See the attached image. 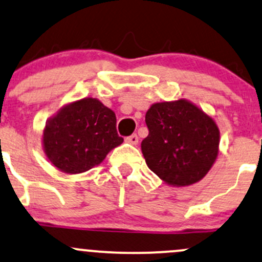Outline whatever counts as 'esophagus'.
Wrapping results in <instances>:
<instances>
[{"instance_id": "34e87169", "label": "esophagus", "mask_w": 262, "mask_h": 262, "mask_svg": "<svg viewBox=\"0 0 262 262\" xmlns=\"http://www.w3.org/2000/svg\"><path fill=\"white\" fill-rule=\"evenodd\" d=\"M125 140H126V142L129 143V144H132V145H137V144H138V142H139V138H138L137 134H132V136L126 138Z\"/></svg>"}]
</instances>
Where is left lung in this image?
<instances>
[{"instance_id":"1","label":"left lung","mask_w":262,"mask_h":262,"mask_svg":"<svg viewBox=\"0 0 262 262\" xmlns=\"http://www.w3.org/2000/svg\"><path fill=\"white\" fill-rule=\"evenodd\" d=\"M149 134L142 142L148 168L171 186L200 182L219 154L216 123L186 99L154 103L145 114Z\"/></svg>"}]
</instances>
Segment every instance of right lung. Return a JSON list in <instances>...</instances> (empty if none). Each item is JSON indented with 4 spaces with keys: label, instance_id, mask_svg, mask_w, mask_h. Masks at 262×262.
I'll list each match as a JSON object with an SVG mask.
<instances>
[{
    "label": "right lung",
    "instance_id": "right-lung-1",
    "mask_svg": "<svg viewBox=\"0 0 262 262\" xmlns=\"http://www.w3.org/2000/svg\"><path fill=\"white\" fill-rule=\"evenodd\" d=\"M116 125L112 109L97 98L85 97L63 105L47 120L42 134L43 150L63 173H84L123 143Z\"/></svg>",
    "mask_w": 262,
    "mask_h": 262
}]
</instances>
